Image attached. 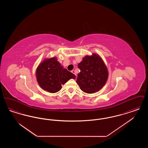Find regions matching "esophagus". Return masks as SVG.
<instances>
[{"label": "esophagus", "instance_id": "34e87169", "mask_svg": "<svg viewBox=\"0 0 148 148\" xmlns=\"http://www.w3.org/2000/svg\"><path fill=\"white\" fill-rule=\"evenodd\" d=\"M71 72L73 73V74H74L75 76H77V75H76V73H75V71L74 70H72V71H71Z\"/></svg>", "mask_w": 148, "mask_h": 148}]
</instances>
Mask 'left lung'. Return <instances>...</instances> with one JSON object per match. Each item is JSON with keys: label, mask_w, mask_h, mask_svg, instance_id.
I'll return each instance as SVG.
<instances>
[{"label": "left lung", "mask_w": 148, "mask_h": 148, "mask_svg": "<svg viewBox=\"0 0 148 148\" xmlns=\"http://www.w3.org/2000/svg\"><path fill=\"white\" fill-rule=\"evenodd\" d=\"M80 71L77 74V83L80 89L86 93L98 92L106 84L108 71L101 57L97 54L86 56L78 64Z\"/></svg>", "instance_id": "left-lung-1"}]
</instances>
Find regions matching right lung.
Returning <instances> with one entry per match:
<instances>
[{"label":"right lung","mask_w":148,"mask_h":148,"mask_svg":"<svg viewBox=\"0 0 148 148\" xmlns=\"http://www.w3.org/2000/svg\"><path fill=\"white\" fill-rule=\"evenodd\" d=\"M36 80L39 86L47 92L55 93L62 89V85L75 75L64 68L56 57L44 59L36 70Z\"/></svg>","instance_id":"add662e5"}]
</instances>
